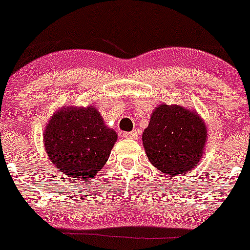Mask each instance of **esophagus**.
<instances>
[{"instance_id": "esophagus-1", "label": "esophagus", "mask_w": 250, "mask_h": 250, "mask_svg": "<svg viewBox=\"0 0 250 250\" xmlns=\"http://www.w3.org/2000/svg\"><path fill=\"white\" fill-rule=\"evenodd\" d=\"M137 136H139V134H137L136 130L125 131V133H123V137H125V139H136Z\"/></svg>"}]
</instances>
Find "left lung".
Listing matches in <instances>:
<instances>
[{
	"mask_svg": "<svg viewBox=\"0 0 250 250\" xmlns=\"http://www.w3.org/2000/svg\"><path fill=\"white\" fill-rule=\"evenodd\" d=\"M207 127L199 114L182 105L155 108L142 134L149 161L165 174H185L202 159Z\"/></svg>",
	"mask_w": 250,
	"mask_h": 250,
	"instance_id": "obj_1",
	"label": "left lung"
}]
</instances>
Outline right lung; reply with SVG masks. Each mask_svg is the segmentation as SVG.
Returning <instances> with one entry per match:
<instances>
[{
    "mask_svg": "<svg viewBox=\"0 0 250 250\" xmlns=\"http://www.w3.org/2000/svg\"><path fill=\"white\" fill-rule=\"evenodd\" d=\"M117 140L93 105L63 107L50 117L43 134L48 157L71 180H89L101 170Z\"/></svg>",
    "mask_w": 250,
    "mask_h": 250,
    "instance_id": "1",
    "label": "right lung"
}]
</instances>
